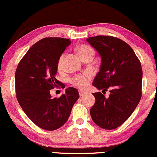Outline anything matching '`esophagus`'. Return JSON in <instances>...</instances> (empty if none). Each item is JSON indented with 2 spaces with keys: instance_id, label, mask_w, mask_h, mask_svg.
I'll list each match as a JSON object with an SVG mask.
<instances>
[{
  "instance_id": "1",
  "label": "esophagus",
  "mask_w": 157,
  "mask_h": 157,
  "mask_svg": "<svg viewBox=\"0 0 157 157\" xmlns=\"http://www.w3.org/2000/svg\"><path fill=\"white\" fill-rule=\"evenodd\" d=\"M79 95H80V97L83 96V95L85 94V92L83 91V90H79Z\"/></svg>"
}]
</instances>
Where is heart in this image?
Wrapping results in <instances>:
<instances>
[{
  "mask_svg": "<svg viewBox=\"0 0 157 157\" xmlns=\"http://www.w3.org/2000/svg\"><path fill=\"white\" fill-rule=\"evenodd\" d=\"M77 51H78L79 56H81L82 59L88 56H94V51L91 47L88 46L86 44H82L78 46L77 48ZM65 54H63L60 55L57 61V68L58 69H62L63 67V60ZM92 73L90 72H85V73L82 74V75H78L74 77L73 78L71 79V83L74 85V86L77 87V88H80V89H85L87 88L89 83V79L91 78Z\"/></svg>",
  "mask_w": 157,
  "mask_h": 157,
  "instance_id": "b5f03b06",
  "label": "heart"
}]
</instances>
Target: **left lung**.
I'll list each match as a JSON object with an SVG mask.
<instances>
[{
  "mask_svg": "<svg viewBox=\"0 0 157 157\" xmlns=\"http://www.w3.org/2000/svg\"><path fill=\"white\" fill-rule=\"evenodd\" d=\"M86 41L101 58L100 71L92 85L105 92L94 93V105L90 110L92 120L103 129H115L125 122L141 98V64L133 49L113 36L90 37Z\"/></svg>",
  "mask_w": 157,
  "mask_h": 157,
  "instance_id": "1",
  "label": "left lung"
}]
</instances>
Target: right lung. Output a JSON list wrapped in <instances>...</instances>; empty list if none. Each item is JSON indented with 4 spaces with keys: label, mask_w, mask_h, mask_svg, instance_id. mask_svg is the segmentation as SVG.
Instances as JSON below:
<instances>
[{
    "label": "right lung",
    "mask_w": 157,
    "mask_h": 157,
    "mask_svg": "<svg viewBox=\"0 0 157 157\" xmlns=\"http://www.w3.org/2000/svg\"><path fill=\"white\" fill-rule=\"evenodd\" d=\"M70 44L67 38H43L31 47L16 70L17 101L31 120L44 130L63 126L79 98L78 90L72 87L59 98H52L50 93L60 85L55 77L57 61Z\"/></svg>",
    "instance_id": "1"
}]
</instances>
